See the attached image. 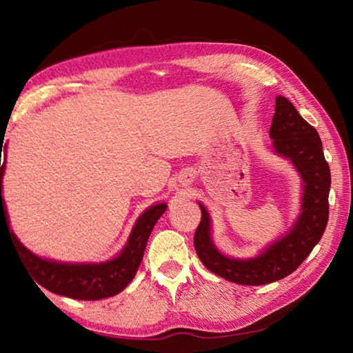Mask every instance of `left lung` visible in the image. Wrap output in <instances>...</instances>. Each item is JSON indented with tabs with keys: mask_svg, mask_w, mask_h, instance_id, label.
<instances>
[{
	"mask_svg": "<svg viewBox=\"0 0 353 353\" xmlns=\"http://www.w3.org/2000/svg\"><path fill=\"white\" fill-rule=\"evenodd\" d=\"M270 135L274 148L292 163L303 179L302 213L292 231L271 244L258 258L231 259L221 254L210 239V218L200 205L201 219L194 232V248L201 263L228 281L262 285L279 281L296 271L321 240L328 222L330 166L323 143L312 125L284 97H276Z\"/></svg>",
	"mask_w": 353,
	"mask_h": 353,
	"instance_id": "8db88e82",
	"label": "left lung"
}]
</instances>
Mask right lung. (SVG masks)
<instances>
[{
  "label": "right lung",
  "instance_id": "1",
  "mask_svg": "<svg viewBox=\"0 0 353 353\" xmlns=\"http://www.w3.org/2000/svg\"><path fill=\"white\" fill-rule=\"evenodd\" d=\"M0 152H3V147ZM4 169L6 159L3 160V163L0 160V232L1 225H4L19 254L22 256L23 262L26 263L29 272L39 285L47 288L51 293L78 299V301H99V299H105L121 293L131 283L137 274L138 266L143 261L145 244L148 237H150L152 230L156 225L157 219L166 210L165 203H160V205L147 209L143 213L135 223L128 244L113 261L104 263L77 265L46 261L29 252L16 239L13 231L8 227L6 203L1 197Z\"/></svg>",
  "mask_w": 353,
  "mask_h": 353
}]
</instances>
